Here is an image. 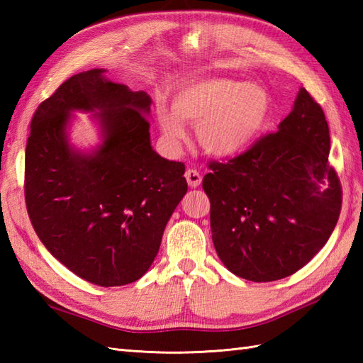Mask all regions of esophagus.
<instances>
[{
  "instance_id": "esophagus-1",
  "label": "esophagus",
  "mask_w": 363,
  "mask_h": 363,
  "mask_svg": "<svg viewBox=\"0 0 363 363\" xmlns=\"http://www.w3.org/2000/svg\"><path fill=\"white\" fill-rule=\"evenodd\" d=\"M186 179H187V182H189V186L191 187V189H196V187H199V184H201V173L198 172V169H194V168H189L187 172H186Z\"/></svg>"
}]
</instances>
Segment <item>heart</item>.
Listing matches in <instances>:
<instances>
[{"instance_id": "obj_1", "label": "heart", "mask_w": 363, "mask_h": 363, "mask_svg": "<svg viewBox=\"0 0 363 363\" xmlns=\"http://www.w3.org/2000/svg\"><path fill=\"white\" fill-rule=\"evenodd\" d=\"M272 117V98L259 84L212 78L179 91L173 111L159 107V123L167 142L177 148L186 140L182 123L196 126L206 152L230 157L243 152L264 133Z\"/></svg>"}]
</instances>
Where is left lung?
I'll list each match as a JSON object with an SVG mask.
<instances>
[{
	"label": "left lung",
	"mask_w": 363,
	"mask_h": 363,
	"mask_svg": "<svg viewBox=\"0 0 363 363\" xmlns=\"http://www.w3.org/2000/svg\"><path fill=\"white\" fill-rule=\"evenodd\" d=\"M329 148L325 112L301 89L276 133L233 159L209 162L203 189L212 240L229 272L252 282L284 279L326 245L342 209Z\"/></svg>",
	"instance_id": "8db88e82"
}]
</instances>
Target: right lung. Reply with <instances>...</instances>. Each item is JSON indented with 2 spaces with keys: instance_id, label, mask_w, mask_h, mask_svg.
Masks as SVG:
<instances>
[{
  "instance_id": "add662e5",
  "label": "right lung",
  "mask_w": 363,
  "mask_h": 363,
  "mask_svg": "<svg viewBox=\"0 0 363 363\" xmlns=\"http://www.w3.org/2000/svg\"><path fill=\"white\" fill-rule=\"evenodd\" d=\"M104 70L72 76L30 121L25 201L42 243L81 279L101 287L148 272L176 206L187 194L186 165L151 148V98L104 79ZM72 110H99L105 142L73 152L65 126Z\"/></svg>"
}]
</instances>
